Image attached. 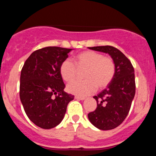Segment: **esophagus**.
I'll use <instances>...</instances> for the list:
<instances>
[{
    "label": "esophagus",
    "instance_id": "34e87169",
    "mask_svg": "<svg viewBox=\"0 0 156 156\" xmlns=\"http://www.w3.org/2000/svg\"><path fill=\"white\" fill-rule=\"evenodd\" d=\"M75 99L78 100V101H83V100H85V98H84V97L76 96V97H75Z\"/></svg>",
    "mask_w": 156,
    "mask_h": 156
}]
</instances>
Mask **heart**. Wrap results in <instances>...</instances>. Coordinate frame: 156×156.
I'll list each match as a JSON object with an SVG mask.
<instances>
[{"mask_svg": "<svg viewBox=\"0 0 156 156\" xmlns=\"http://www.w3.org/2000/svg\"><path fill=\"white\" fill-rule=\"evenodd\" d=\"M75 64L66 59L60 66V74L64 80L72 81L76 78L78 69H86L83 80H75L68 84L67 89L77 96H86L92 94L98 89L105 88L114 78L116 66L110 56L92 51H86L75 57Z\"/></svg>", "mask_w": 156, "mask_h": 156, "instance_id": "obj_1", "label": "heart"}]
</instances>
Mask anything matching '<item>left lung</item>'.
Instances as JSON below:
<instances>
[{
	"instance_id": "1",
	"label": "left lung",
	"mask_w": 156,
	"mask_h": 156,
	"mask_svg": "<svg viewBox=\"0 0 156 156\" xmlns=\"http://www.w3.org/2000/svg\"><path fill=\"white\" fill-rule=\"evenodd\" d=\"M93 51L108 53L114 60L116 72L112 81L94 98L98 106L88 114L90 122L103 130L117 128L128 116L136 92L134 69L130 60L112 46L89 48Z\"/></svg>"
}]
</instances>
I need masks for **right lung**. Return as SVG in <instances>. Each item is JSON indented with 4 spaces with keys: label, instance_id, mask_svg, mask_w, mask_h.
<instances>
[{
    "label": "right lung",
    "instance_id": "add662e5",
    "mask_svg": "<svg viewBox=\"0 0 156 156\" xmlns=\"http://www.w3.org/2000/svg\"><path fill=\"white\" fill-rule=\"evenodd\" d=\"M73 49L46 47L35 51L22 68L20 98L26 115L43 129H51L62 121L68 103L74 95L64 91L60 66Z\"/></svg>",
    "mask_w": 156,
    "mask_h": 156
}]
</instances>
